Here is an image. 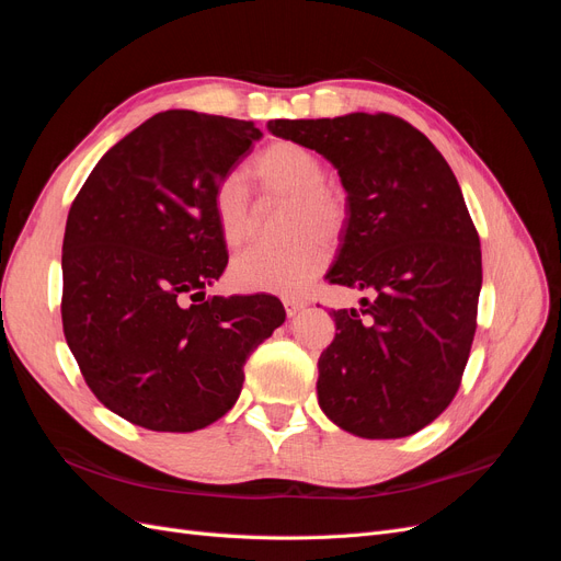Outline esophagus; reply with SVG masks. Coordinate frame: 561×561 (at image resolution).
<instances>
[{
	"label": "esophagus",
	"instance_id": "esophagus-1",
	"mask_svg": "<svg viewBox=\"0 0 561 561\" xmlns=\"http://www.w3.org/2000/svg\"><path fill=\"white\" fill-rule=\"evenodd\" d=\"M283 304H285V313H287V318H293V316H297L301 309H307V301H304V299H297V297H285V299H283Z\"/></svg>",
	"mask_w": 561,
	"mask_h": 561
}]
</instances>
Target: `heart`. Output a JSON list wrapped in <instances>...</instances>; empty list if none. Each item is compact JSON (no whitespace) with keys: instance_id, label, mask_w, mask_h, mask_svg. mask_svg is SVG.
I'll list each match as a JSON object with an SVG mask.
<instances>
[{"instance_id":"b5f03b06","label":"heart","mask_w":561,"mask_h":561,"mask_svg":"<svg viewBox=\"0 0 561 561\" xmlns=\"http://www.w3.org/2000/svg\"><path fill=\"white\" fill-rule=\"evenodd\" d=\"M250 178L262 201H287V248H252L231 262V283L248 293L297 295L330 262L325 234L336 241L348 225V198L328 182V168L311 149L280 140L262 149L250 163ZM213 213L229 248L248 243L257 225L250 194L239 175H227L213 190Z\"/></svg>"}]
</instances>
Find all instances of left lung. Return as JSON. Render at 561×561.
Returning a JSON list of instances; mask_svg holds the SVG:
<instances>
[{
	"label": "left lung",
	"instance_id": "1",
	"mask_svg": "<svg viewBox=\"0 0 561 561\" xmlns=\"http://www.w3.org/2000/svg\"><path fill=\"white\" fill-rule=\"evenodd\" d=\"M328 159L348 198L332 283L375 299L332 311L318 404L346 433L414 435L447 410L468 363L482 252L466 201L435 145L398 116L276 118L266 126Z\"/></svg>",
	"mask_w": 561,
	"mask_h": 561
}]
</instances>
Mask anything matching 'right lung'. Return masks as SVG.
Instances as JSON below:
<instances>
[{"label": "right lung", "instance_id": "1", "mask_svg": "<svg viewBox=\"0 0 561 561\" xmlns=\"http://www.w3.org/2000/svg\"><path fill=\"white\" fill-rule=\"evenodd\" d=\"M260 138L241 118L154 114L95 163L67 215V346L95 398L135 426H210L283 325L276 297L206 295L229 262L213 190Z\"/></svg>", "mask_w": 561, "mask_h": 561}]
</instances>
